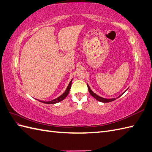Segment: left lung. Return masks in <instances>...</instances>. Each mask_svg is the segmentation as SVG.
Listing matches in <instances>:
<instances>
[{"label": "left lung", "instance_id": "left-lung-1", "mask_svg": "<svg viewBox=\"0 0 152 152\" xmlns=\"http://www.w3.org/2000/svg\"><path fill=\"white\" fill-rule=\"evenodd\" d=\"M87 87H88V89H89V93L91 94V96H93L96 100H98L99 102H103V103H107V102H110L113 101V100H116V98H119L121 96H122V95L123 94H124V93H123L122 94L120 95V96H119L118 98H103V97H101V96H98V95H97L96 93H94L93 92V91L91 89V88H90V87L89 86V85H88V84H87ZM127 90H128V89H126V91H127ZM126 91H125V92H126Z\"/></svg>", "mask_w": 152, "mask_h": 152}]
</instances>
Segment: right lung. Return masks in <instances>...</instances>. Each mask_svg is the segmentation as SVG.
<instances>
[{
  "instance_id": "obj_1",
  "label": "right lung",
  "mask_w": 152,
  "mask_h": 152,
  "mask_svg": "<svg viewBox=\"0 0 152 152\" xmlns=\"http://www.w3.org/2000/svg\"><path fill=\"white\" fill-rule=\"evenodd\" d=\"M72 79L71 80V81H70L69 84L68 85L67 87H66V89L65 90V91L64 93H63L61 96H59V97L55 98V99L52 100L51 101H48V102H45V101H41V100H37L38 101H39L41 102H42V103H44V104H55L56 103H58V102H61L62 100H63L65 99V98L67 96V95L69 94V93L70 91V87H71V84H72Z\"/></svg>"
}]
</instances>
